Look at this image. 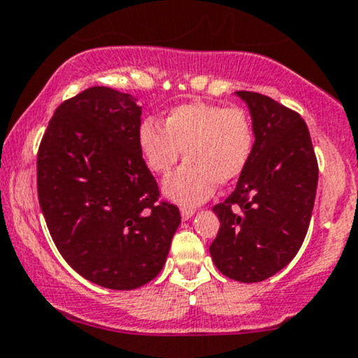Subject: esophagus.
I'll use <instances>...</instances> for the list:
<instances>
[{
    "label": "esophagus",
    "instance_id": "34e87169",
    "mask_svg": "<svg viewBox=\"0 0 358 358\" xmlns=\"http://www.w3.org/2000/svg\"><path fill=\"white\" fill-rule=\"evenodd\" d=\"M193 215H195V210H193V208H182V219L183 220H190Z\"/></svg>",
    "mask_w": 358,
    "mask_h": 358
}]
</instances>
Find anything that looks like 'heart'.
<instances>
[{
  "instance_id": "obj_1",
  "label": "heart",
  "mask_w": 358,
  "mask_h": 358,
  "mask_svg": "<svg viewBox=\"0 0 358 358\" xmlns=\"http://www.w3.org/2000/svg\"><path fill=\"white\" fill-rule=\"evenodd\" d=\"M252 119L241 108H222L195 101L176 106L163 119V127L143 121L138 145L148 168L166 175L183 151L187 162L163 183L173 202L192 207L202 203L217 183L229 185L248 168L254 151Z\"/></svg>"
}]
</instances>
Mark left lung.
I'll list each match as a JSON object with an SVG mask.
<instances>
[{"label": "left lung", "instance_id": "1", "mask_svg": "<svg viewBox=\"0 0 358 358\" xmlns=\"http://www.w3.org/2000/svg\"><path fill=\"white\" fill-rule=\"evenodd\" d=\"M254 124V151L236 190L213 207L220 229L210 245L224 276L259 282L286 268L313 212L318 163L306 122L268 96L236 92Z\"/></svg>", "mask_w": 358, "mask_h": 358}]
</instances>
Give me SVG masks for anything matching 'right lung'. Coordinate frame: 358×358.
<instances>
[{"instance_id":"1","label":"right lung","mask_w":358,"mask_h":358,"mask_svg":"<svg viewBox=\"0 0 358 358\" xmlns=\"http://www.w3.org/2000/svg\"><path fill=\"white\" fill-rule=\"evenodd\" d=\"M136 97L90 87L57 108L36 162L38 200L62 257L87 281L136 289L159 274L182 217L158 202L138 145Z\"/></svg>"}]
</instances>
